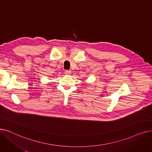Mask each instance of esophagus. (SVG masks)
<instances>
[{"label": "esophagus", "mask_w": 152, "mask_h": 152, "mask_svg": "<svg viewBox=\"0 0 152 152\" xmlns=\"http://www.w3.org/2000/svg\"><path fill=\"white\" fill-rule=\"evenodd\" d=\"M65 75H70L71 73V72L70 70H65Z\"/></svg>", "instance_id": "1"}]
</instances>
